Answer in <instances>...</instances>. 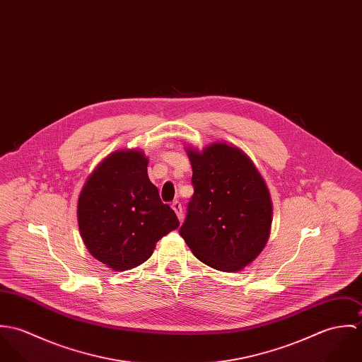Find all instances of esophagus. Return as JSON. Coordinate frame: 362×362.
<instances>
[{
  "label": "esophagus",
  "mask_w": 362,
  "mask_h": 362,
  "mask_svg": "<svg viewBox=\"0 0 362 362\" xmlns=\"http://www.w3.org/2000/svg\"><path fill=\"white\" fill-rule=\"evenodd\" d=\"M171 207H173V209H174V211L177 213L178 218H180V220H182L184 214H182V205H181V202H180V201H174V202L171 204Z\"/></svg>",
  "instance_id": "34e87169"
}]
</instances>
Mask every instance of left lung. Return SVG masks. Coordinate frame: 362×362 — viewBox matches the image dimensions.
Instances as JSON below:
<instances>
[{"instance_id":"8db88e82","label":"left lung","mask_w":362,"mask_h":362,"mask_svg":"<svg viewBox=\"0 0 362 362\" xmlns=\"http://www.w3.org/2000/svg\"><path fill=\"white\" fill-rule=\"evenodd\" d=\"M194 195L180 234L192 254L221 272H238L264 248L272 224L267 187L238 148L189 151Z\"/></svg>"}]
</instances>
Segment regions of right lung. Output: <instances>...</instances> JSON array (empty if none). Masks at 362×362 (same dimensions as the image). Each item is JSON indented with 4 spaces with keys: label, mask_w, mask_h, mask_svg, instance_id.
Wrapping results in <instances>:
<instances>
[{
    "label": "right lung",
    "mask_w": 362,
    "mask_h": 362,
    "mask_svg": "<svg viewBox=\"0 0 362 362\" xmlns=\"http://www.w3.org/2000/svg\"><path fill=\"white\" fill-rule=\"evenodd\" d=\"M78 223L89 252L119 272L151 258L156 243L180 226L138 151L114 152L98 165L79 195Z\"/></svg>",
    "instance_id": "right-lung-1"
}]
</instances>
